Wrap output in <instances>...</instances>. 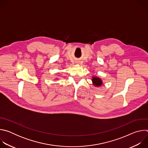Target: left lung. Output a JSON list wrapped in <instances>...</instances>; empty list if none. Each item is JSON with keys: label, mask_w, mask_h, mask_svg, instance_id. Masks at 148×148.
Instances as JSON below:
<instances>
[{"label": "left lung", "mask_w": 148, "mask_h": 148, "mask_svg": "<svg viewBox=\"0 0 148 148\" xmlns=\"http://www.w3.org/2000/svg\"><path fill=\"white\" fill-rule=\"evenodd\" d=\"M92 81L94 85L97 86V87H99V86H101L102 84V80L99 78H98V77H93Z\"/></svg>", "instance_id": "obj_1"}]
</instances>
